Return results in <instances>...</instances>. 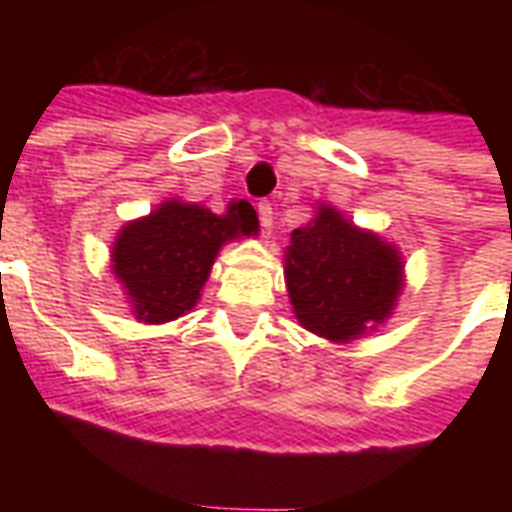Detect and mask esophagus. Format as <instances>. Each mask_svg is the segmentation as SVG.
I'll use <instances>...</instances> for the list:
<instances>
[{"label": "esophagus", "mask_w": 512, "mask_h": 512, "mask_svg": "<svg viewBox=\"0 0 512 512\" xmlns=\"http://www.w3.org/2000/svg\"><path fill=\"white\" fill-rule=\"evenodd\" d=\"M257 216H260L263 230H271V224H274V208H271V202L268 200L257 202Z\"/></svg>", "instance_id": "obj_1"}]
</instances>
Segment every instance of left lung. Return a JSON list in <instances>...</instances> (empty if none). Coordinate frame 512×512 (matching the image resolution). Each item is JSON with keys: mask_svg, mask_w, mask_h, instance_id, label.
Instances as JSON below:
<instances>
[{"mask_svg": "<svg viewBox=\"0 0 512 512\" xmlns=\"http://www.w3.org/2000/svg\"><path fill=\"white\" fill-rule=\"evenodd\" d=\"M285 282L304 329L348 343L392 315L403 290V257L332 205H321L310 224L290 233Z\"/></svg>", "mask_w": 512, "mask_h": 512, "instance_id": "obj_1", "label": "left lung"}]
</instances>
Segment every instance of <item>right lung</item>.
<instances>
[{
  "label": "right lung",
  "mask_w": 512,
  "mask_h": 512,
  "mask_svg": "<svg viewBox=\"0 0 512 512\" xmlns=\"http://www.w3.org/2000/svg\"><path fill=\"white\" fill-rule=\"evenodd\" d=\"M241 235H257V213L246 200L230 202L224 213L167 200L128 222L112 246V271L136 321L167 323L194 310L219 249Z\"/></svg>",
  "instance_id": "right-lung-1"
}]
</instances>
